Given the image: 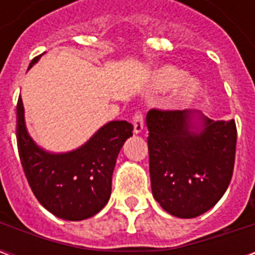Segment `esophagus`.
<instances>
[{
  "mask_svg": "<svg viewBox=\"0 0 255 255\" xmlns=\"http://www.w3.org/2000/svg\"><path fill=\"white\" fill-rule=\"evenodd\" d=\"M133 122V132L140 133L143 131L144 128V122H143V115L140 112H135V115L132 117Z\"/></svg>",
  "mask_w": 255,
  "mask_h": 255,
  "instance_id": "esophagus-1",
  "label": "esophagus"
}]
</instances>
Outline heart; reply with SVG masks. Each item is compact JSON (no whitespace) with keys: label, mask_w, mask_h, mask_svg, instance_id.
<instances>
[{"label":"heart","mask_w":255,"mask_h":255,"mask_svg":"<svg viewBox=\"0 0 255 255\" xmlns=\"http://www.w3.org/2000/svg\"><path fill=\"white\" fill-rule=\"evenodd\" d=\"M184 78V73L173 67H165L162 68L158 73V84L162 89H171L173 86H176L182 79ZM198 91V83L194 79H190L186 83L183 84L180 89L177 90L176 93V101L177 102H186L190 98H192L195 93Z\"/></svg>","instance_id":"obj_1"}]
</instances>
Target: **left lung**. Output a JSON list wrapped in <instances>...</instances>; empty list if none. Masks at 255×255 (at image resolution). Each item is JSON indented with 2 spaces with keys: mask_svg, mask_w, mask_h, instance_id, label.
I'll use <instances>...</instances> for the list:
<instances>
[{
  "mask_svg": "<svg viewBox=\"0 0 255 255\" xmlns=\"http://www.w3.org/2000/svg\"><path fill=\"white\" fill-rule=\"evenodd\" d=\"M146 124L151 191L161 208L180 219H194L213 208L234 172L235 120L151 109Z\"/></svg>",
  "mask_w": 255,
  "mask_h": 255,
  "instance_id": "obj_1",
  "label": "left lung"
}]
</instances>
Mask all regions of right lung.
<instances>
[{
    "label": "right lung",
    "instance_id": "add662e5",
    "mask_svg": "<svg viewBox=\"0 0 255 255\" xmlns=\"http://www.w3.org/2000/svg\"><path fill=\"white\" fill-rule=\"evenodd\" d=\"M42 56V54H41ZM35 57L30 68L41 58ZM16 138L20 161L31 190L42 206L69 221L93 217L104 209L112 191V175L124 142L132 136V124L109 122L76 150L49 153L32 140L19 97Z\"/></svg>",
    "mask_w": 255,
    "mask_h": 255
}]
</instances>
